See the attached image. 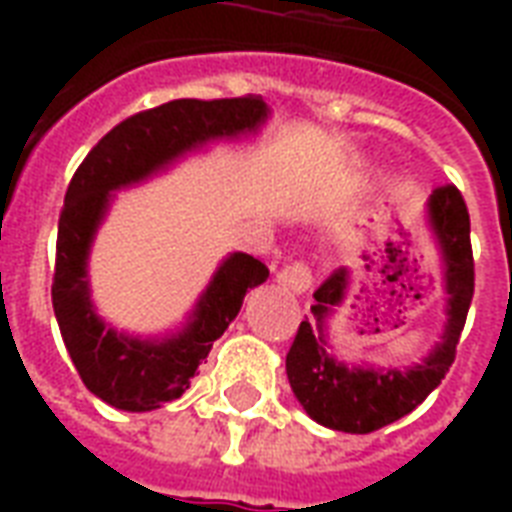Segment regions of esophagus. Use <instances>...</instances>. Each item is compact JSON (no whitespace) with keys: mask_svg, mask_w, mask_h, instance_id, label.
Returning <instances> with one entry per match:
<instances>
[{"mask_svg":"<svg viewBox=\"0 0 512 512\" xmlns=\"http://www.w3.org/2000/svg\"><path fill=\"white\" fill-rule=\"evenodd\" d=\"M276 281H279L281 287L292 289V292H297V295H303V292H308V287H311V271H308V265L303 263H292V265H284L279 273H276Z\"/></svg>","mask_w":512,"mask_h":512,"instance_id":"obj_1","label":"esophagus"}]
</instances>
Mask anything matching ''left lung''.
Returning a JSON list of instances; mask_svg holds the SVG:
<instances>
[{
  "mask_svg": "<svg viewBox=\"0 0 512 512\" xmlns=\"http://www.w3.org/2000/svg\"><path fill=\"white\" fill-rule=\"evenodd\" d=\"M425 228L441 263L444 287V327L441 335L412 364L342 361L332 353L329 319L345 303L350 276L335 273L316 292L311 305L313 324H300L287 353V377L305 414L324 428L342 433H372L414 412L449 372L460 342L465 316L473 300V249L470 215L454 185L430 193L425 204Z\"/></svg>",
  "mask_w": 512,
  "mask_h": 512,
  "instance_id": "obj_1",
  "label": "left lung"
}]
</instances>
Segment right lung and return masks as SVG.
Here are the masks:
<instances>
[{
    "instance_id": "add662e5",
    "label": "right lung",
    "mask_w": 512,
    "mask_h": 512,
    "mask_svg": "<svg viewBox=\"0 0 512 512\" xmlns=\"http://www.w3.org/2000/svg\"><path fill=\"white\" fill-rule=\"evenodd\" d=\"M268 119L263 98L172 100L116 124L76 170L58 223L52 308L76 372L108 406L154 412L183 396L212 342L239 316L249 289L268 279L260 260L231 252L175 329L138 335L114 327L92 300L90 255L116 193L170 172L212 143L252 138Z\"/></svg>"
}]
</instances>
